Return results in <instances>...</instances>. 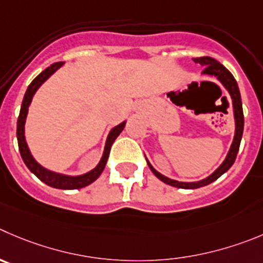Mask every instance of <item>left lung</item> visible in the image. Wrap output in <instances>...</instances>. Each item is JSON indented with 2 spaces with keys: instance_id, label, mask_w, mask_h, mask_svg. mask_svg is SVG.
<instances>
[{
  "instance_id": "left-lung-1",
  "label": "left lung",
  "mask_w": 263,
  "mask_h": 263,
  "mask_svg": "<svg viewBox=\"0 0 263 263\" xmlns=\"http://www.w3.org/2000/svg\"><path fill=\"white\" fill-rule=\"evenodd\" d=\"M195 63H199L201 66H204V71L202 73L205 74H211V76L217 77L219 81L223 84V86L229 90L230 96H231L232 99V104H234V116H235V124H236V129H235V137H234V142L231 144V148H230L229 154H227L226 160L222 162L221 166L214 172L213 174L208 177V178L202 179L200 182H178L174 181V179H169L166 178L165 176L160 174L159 172L155 171L152 165L149 164L148 161V166L149 169L152 171V173L162 181L164 183L171 184L173 187H178V189H186V190H191V189H197V187L201 186H206V184L212 183L216 179H218L219 177L222 176L223 173H226L229 171L230 167L232 166V164L235 162V159H236L237 151H239L240 147V142H241V136H242V130H244V115H242V104H241V97H240V91H239V86H237L236 80L234 79L231 72L221 64L219 62H217L214 58H211V57H201V58H194Z\"/></svg>"
}]
</instances>
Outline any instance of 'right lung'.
Wrapping results in <instances>:
<instances>
[{
	"label": "right lung",
	"mask_w": 263,
	"mask_h": 263,
	"mask_svg": "<svg viewBox=\"0 0 263 263\" xmlns=\"http://www.w3.org/2000/svg\"><path fill=\"white\" fill-rule=\"evenodd\" d=\"M63 62H58V63L51 64L50 67H47L45 71H42L33 81L29 84L28 89H27L26 94H24L23 102H22V108L21 114H19V117H17V124H16V137H17V146H19V151H21L22 159H23L24 164L27 165L29 171L40 179L44 183H46L47 186L54 187V189H61V190H77L82 189V187L87 186V184L92 183L96 181L99 176L103 172L104 166L107 164V160H108L109 151H111V146L115 142V139L120 136V133L122 132V129L125 127V122L117 125L114 129L111 130V133L108 134V138H107L106 147H104L103 156H102L101 161L97 165V167H94L91 172L86 174H82V176L77 177H69V176H63V174L54 173V172H50L45 167H42L36 160L33 159V156L29 152L28 146H27L26 137H24V124H26V117L27 114H28V107L31 104L32 98H33L34 92L36 90L54 73L59 67H62Z\"/></svg>",
	"instance_id": "obj_1"
}]
</instances>
